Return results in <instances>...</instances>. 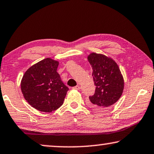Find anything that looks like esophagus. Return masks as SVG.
<instances>
[{"label": "esophagus", "mask_w": 154, "mask_h": 154, "mask_svg": "<svg viewBox=\"0 0 154 154\" xmlns=\"http://www.w3.org/2000/svg\"><path fill=\"white\" fill-rule=\"evenodd\" d=\"M73 89H75V90H79L80 89V86H74V87L72 88Z\"/></svg>", "instance_id": "1"}]
</instances>
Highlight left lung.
<instances>
[{
  "label": "left lung",
  "instance_id": "left-lung-1",
  "mask_svg": "<svg viewBox=\"0 0 154 154\" xmlns=\"http://www.w3.org/2000/svg\"><path fill=\"white\" fill-rule=\"evenodd\" d=\"M88 60L92 67L96 91L89 96L90 105L98 109H105L119 100L123 94L124 81L120 69L112 58L101 54L91 53Z\"/></svg>",
  "mask_w": 154,
  "mask_h": 154
}]
</instances>
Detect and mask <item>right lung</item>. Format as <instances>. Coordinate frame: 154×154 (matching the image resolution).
<instances>
[{"label":"right lung","mask_w":154,"mask_h":154,"mask_svg":"<svg viewBox=\"0 0 154 154\" xmlns=\"http://www.w3.org/2000/svg\"><path fill=\"white\" fill-rule=\"evenodd\" d=\"M58 62L45 58L29 68L21 82L26 100L40 112H51L63 103L68 87L57 72Z\"/></svg>","instance_id":"1"}]
</instances>
